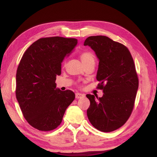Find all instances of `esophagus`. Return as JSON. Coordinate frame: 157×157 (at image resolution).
<instances>
[{
  "label": "esophagus",
  "instance_id": "34e87169",
  "mask_svg": "<svg viewBox=\"0 0 157 157\" xmlns=\"http://www.w3.org/2000/svg\"><path fill=\"white\" fill-rule=\"evenodd\" d=\"M84 96V94H82L80 93H76L75 94V98L77 99H79V98H82Z\"/></svg>",
  "mask_w": 157,
  "mask_h": 157
}]
</instances>
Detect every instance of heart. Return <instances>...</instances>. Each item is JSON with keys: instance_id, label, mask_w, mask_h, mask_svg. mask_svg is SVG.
<instances>
[{"instance_id": "1", "label": "heart", "mask_w": 157, "mask_h": 157, "mask_svg": "<svg viewBox=\"0 0 157 157\" xmlns=\"http://www.w3.org/2000/svg\"><path fill=\"white\" fill-rule=\"evenodd\" d=\"M80 59L83 64H86L90 62L95 63V56L91 52L85 51L80 54Z\"/></svg>"}]
</instances>
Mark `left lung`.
Listing matches in <instances>:
<instances>
[{"label":"left lung","instance_id":"obj_1","mask_svg":"<svg viewBox=\"0 0 157 157\" xmlns=\"http://www.w3.org/2000/svg\"><path fill=\"white\" fill-rule=\"evenodd\" d=\"M99 59L96 78L101 98L87 94L90 105L87 116L92 126L103 132L124 125L134 106L139 81L130 51L105 36H91L85 40Z\"/></svg>","mask_w":157,"mask_h":157}]
</instances>
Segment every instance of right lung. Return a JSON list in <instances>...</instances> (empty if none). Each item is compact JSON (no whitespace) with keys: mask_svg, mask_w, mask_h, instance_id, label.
Returning <instances> with one entry per match:
<instances>
[{"mask_svg":"<svg viewBox=\"0 0 157 157\" xmlns=\"http://www.w3.org/2000/svg\"><path fill=\"white\" fill-rule=\"evenodd\" d=\"M77 42L73 38H41L22 56L16 73V96L23 117L37 130H54L75 99L71 90L56 88V80L65 57Z\"/></svg>","mask_w":157,"mask_h":157,"instance_id":"1","label":"right lung"}]
</instances>
